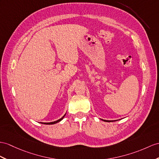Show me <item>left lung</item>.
<instances>
[{
	"label": "left lung",
	"mask_w": 159,
	"mask_h": 159,
	"mask_svg": "<svg viewBox=\"0 0 159 159\" xmlns=\"http://www.w3.org/2000/svg\"><path fill=\"white\" fill-rule=\"evenodd\" d=\"M102 121H106V122H113V121H117V120H114V121H108V120H104V119H102Z\"/></svg>",
	"instance_id": "8db88e82"
}]
</instances>
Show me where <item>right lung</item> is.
Listing matches in <instances>:
<instances>
[{
  "instance_id": "right-lung-1",
  "label": "right lung",
  "mask_w": 159,
  "mask_h": 159,
  "mask_svg": "<svg viewBox=\"0 0 159 159\" xmlns=\"http://www.w3.org/2000/svg\"><path fill=\"white\" fill-rule=\"evenodd\" d=\"M65 115H66V113H65V115L63 116V117H62L61 119H59V120H57V121H52V122H50V123H42V122H41V123H44V124H46V125H52V124H55V123H58V122L61 121V120L64 118V117L65 116Z\"/></svg>"
}]
</instances>
